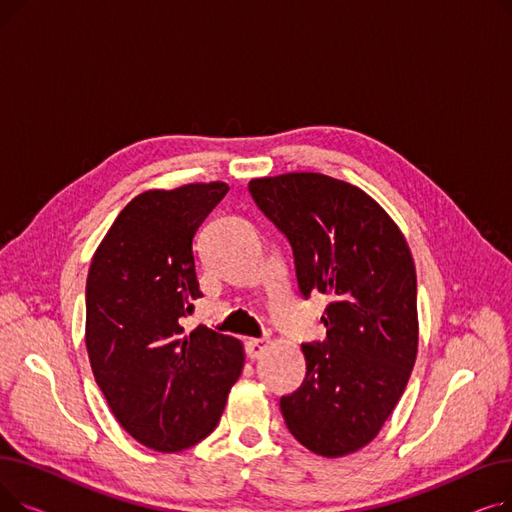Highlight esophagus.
<instances>
[{"instance_id": "1", "label": "esophagus", "mask_w": 512, "mask_h": 512, "mask_svg": "<svg viewBox=\"0 0 512 512\" xmlns=\"http://www.w3.org/2000/svg\"><path fill=\"white\" fill-rule=\"evenodd\" d=\"M267 344H270V340H267V338H251V340H247V342H245L247 355H249L251 359H259V357L267 351Z\"/></svg>"}]
</instances>
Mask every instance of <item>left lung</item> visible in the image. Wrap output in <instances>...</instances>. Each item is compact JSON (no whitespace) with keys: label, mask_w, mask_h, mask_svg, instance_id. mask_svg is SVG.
Wrapping results in <instances>:
<instances>
[{"label":"left lung","mask_w":512,"mask_h":512,"mask_svg":"<svg viewBox=\"0 0 512 512\" xmlns=\"http://www.w3.org/2000/svg\"><path fill=\"white\" fill-rule=\"evenodd\" d=\"M290 240L301 294H330L328 338L303 344L301 388L282 396L290 434L338 459L367 446L407 388L417 359V274L405 234L359 186L317 172L249 182Z\"/></svg>","instance_id":"8db88e82"}]
</instances>
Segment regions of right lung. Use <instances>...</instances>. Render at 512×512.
<instances>
[{
  "mask_svg": "<svg viewBox=\"0 0 512 512\" xmlns=\"http://www.w3.org/2000/svg\"><path fill=\"white\" fill-rule=\"evenodd\" d=\"M226 182L151 188L114 220L91 259L85 342L95 382L143 446L180 452L220 423L245 367L242 342L180 317L201 297L193 236Z\"/></svg>",
  "mask_w": 512,
  "mask_h": 512,
  "instance_id": "add662e5",
  "label": "right lung"
}]
</instances>
